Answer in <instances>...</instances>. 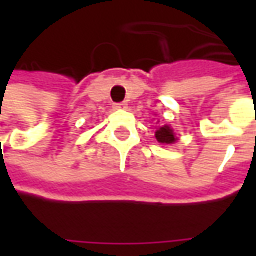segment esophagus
<instances>
[{"mask_svg":"<svg viewBox=\"0 0 256 256\" xmlns=\"http://www.w3.org/2000/svg\"><path fill=\"white\" fill-rule=\"evenodd\" d=\"M126 106H128V104H126V102L114 104V108H115V110H125Z\"/></svg>","mask_w":256,"mask_h":256,"instance_id":"34e87169","label":"esophagus"}]
</instances>
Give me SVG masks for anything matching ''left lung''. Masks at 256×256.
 <instances>
[{
  "label": "left lung",
  "instance_id": "1",
  "mask_svg": "<svg viewBox=\"0 0 256 256\" xmlns=\"http://www.w3.org/2000/svg\"><path fill=\"white\" fill-rule=\"evenodd\" d=\"M155 136H156V140H158V142L161 144H172L176 141V138H175V135H174V131H172L170 126H162V128H160L156 132H155Z\"/></svg>",
  "mask_w": 256,
  "mask_h": 256
}]
</instances>
